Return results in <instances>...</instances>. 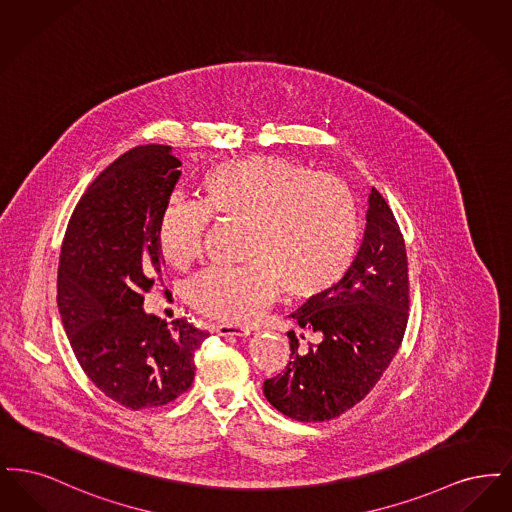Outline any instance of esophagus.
<instances>
[{"mask_svg": "<svg viewBox=\"0 0 512 512\" xmlns=\"http://www.w3.org/2000/svg\"><path fill=\"white\" fill-rule=\"evenodd\" d=\"M213 332H217L220 336H232V338H245L251 334L249 328L234 326V324H215Z\"/></svg>", "mask_w": 512, "mask_h": 512, "instance_id": "34e87169", "label": "esophagus"}]
</instances>
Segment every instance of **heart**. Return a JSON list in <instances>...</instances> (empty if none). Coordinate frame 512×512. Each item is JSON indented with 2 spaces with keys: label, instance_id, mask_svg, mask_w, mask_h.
Here are the masks:
<instances>
[{
  "label": "heart",
  "instance_id": "obj_1",
  "mask_svg": "<svg viewBox=\"0 0 512 512\" xmlns=\"http://www.w3.org/2000/svg\"><path fill=\"white\" fill-rule=\"evenodd\" d=\"M199 207L169 201L157 224L165 263L186 268L201 257L209 217L244 224L240 267H213L188 284L197 313L247 324L274 299L334 290L355 261L359 211L351 190L332 174L272 155L224 161L197 182Z\"/></svg>",
  "mask_w": 512,
  "mask_h": 512
}]
</instances>
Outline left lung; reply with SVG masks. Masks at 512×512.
I'll list each match as a JSON object with an SVG mask.
<instances>
[{
  "mask_svg": "<svg viewBox=\"0 0 512 512\" xmlns=\"http://www.w3.org/2000/svg\"><path fill=\"white\" fill-rule=\"evenodd\" d=\"M292 318L290 361L265 380L268 403L299 422H326L353 409L395 357L409 320L407 249L390 205L368 195L363 245L340 284L311 297ZM309 335L307 348L300 340Z\"/></svg>",
  "mask_w": 512,
  "mask_h": 512,
  "instance_id": "obj_1",
  "label": "left lung"
}]
</instances>
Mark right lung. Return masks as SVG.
Wrapping results in <instances>:
<instances>
[{
  "mask_svg": "<svg viewBox=\"0 0 512 512\" xmlns=\"http://www.w3.org/2000/svg\"><path fill=\"white\" fill-rule=\"evenodd\" d=\"M171 146H138L88 186L69 220L57 272V305L74 357L122 407H163L190 390L194 353L209 332L171 326L142 309L165 259L157 224L180 178Z\"/></svg>",
  "mask_w": 512,
  "mask_h": 512,
  "instance_id": "obj_1",
  "label": "right lung"
}]
</instances>
